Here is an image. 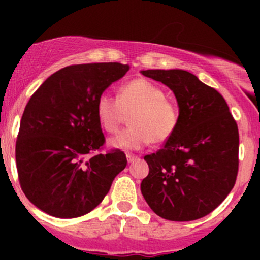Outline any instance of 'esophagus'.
<instances>
[{
    "label": "esophagus",
    "instance_id": "esophagus-1",
    "mask_svg": "<svg viewBox=\"0 0 260 260\" xmlns=\"http://www.w3.org/2000/svg\"><path fill=\"white\" fill-rule=\"evenodd\" d=\"M127 159L129 164H132V162H135L136 159H138V157L135 156V154H132V153H127Z\"/></svg>",
    "mask_w": 260,
    "mask_h": 260
}]
</instances>
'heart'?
<instances>
[{
	"instance_id": "heart-1",
	"label": "heart",
	"mask_w": 260,
	"mask_h": 260,
	"mask_svg": "<svg viewBox=\"0 0 260 260\" xmlns=\"http://www.w3.org/2000/svg\"><path fill=\"white\" fill-rule=\"evenodd\" d=\"M99 123L108 133L117 132L131 114V127L123 129L109 143L115 148L136 151L154 143L166 142L179 125V109L166 99L165 91L146 79H135L118 89L117 98L103 93L95 103Z\"/></svg>"
}]
</instances>
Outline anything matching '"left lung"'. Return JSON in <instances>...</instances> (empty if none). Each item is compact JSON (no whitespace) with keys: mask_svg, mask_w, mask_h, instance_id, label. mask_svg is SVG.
I'll list each match as a JSON object with an SVG mask.
<instances>
[{"mask_svg":"<svg viewBox=\"0 0 260 260\" xmlns=\"http://www.w3.org/2000/svg\"><path fill=\"white\" fill-rule=\"evenodd\" d=\"M174 91L179 125L164 148L145 156L142 195L158 216L191 221L210 214L237 181L239 132L221 94L186 70H142Z\"/></svg>","mask_w":260,"mask_h":260,"instance_id":"obj_1","label":"left lung"}]
</instances>
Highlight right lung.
I'll list each match as a JSON object with an SVG mask.
<instances>
[{
  "mask_svg": "<svg viewBox=\"0 0 260 260\" xmlns=\"http://www.w3.org/2000/svg\"><path fill=\"white\" fill-rule=\"evenodd\" d=\"M129 70L120 62L70 65L44 81L26 104L16 141L26 198L55 217L88 214L127 166L124 152L99 153L106 138L96 99Z\"/></svg>",
  "mask_w": 260,
  "mask_h": 260,
  "instance_id": "add662e5",
  "label": "right lung"
}]
</instances>
